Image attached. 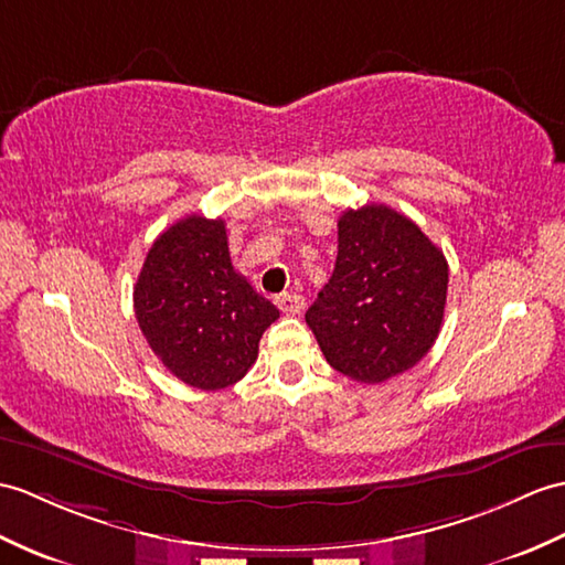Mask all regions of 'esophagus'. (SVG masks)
<instances>
[{"label":"esophagus","mask_w":565,"mask_h":565,"mask_svg":"<svg viewBox=\"0 0 565 565\" xmlns=\"http://www.w3.org/2000/svg\"><path fill=\"white\" fill-rule=\"evenodd\" d=\"M277 306L284 315H300L306 308V300H303V296H298V294H281L277 298Z\"/></svg>","instance_id":"34e87169"}]
</instances>
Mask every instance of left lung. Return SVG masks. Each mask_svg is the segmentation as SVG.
I'll use <instances>...</instances> for the list:
<instances>
[{
    "label": "left lung",
    "instance_id": "obj_1",
    "mask_svg": "<svg viewBox=\"0 0 565 565\" xmlns=\"http://www.w3.org/2000/svg\"><path fill=\"white\" fill-rule=\"evenodd\" d=\"M332 279L306 322L327 363L377 385L422 361L438 339L448 259L412 218L385 204L339 216Z\"/></svg>",
    "mask_w": 565,
    "mask_h": 565
}]
</instances>
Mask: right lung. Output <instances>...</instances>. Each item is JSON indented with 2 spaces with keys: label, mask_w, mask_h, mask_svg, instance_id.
Instances as JSON below:
<instances>
[{
  "label": "right lung",
  "mask_w": 565,
  "mask_h": 565,
  "mask_svg": "<svg viewBox=\"0 0 565 565\" xmlns=\"http://www.w3.org/2000/svg\"><path fill=\"white\" fill-rule=\"evenodd\" d=\"M135 315L170 373L221 390L250 371L279 310L231 265L226 221L192 214L153 241L135 284Z\"/></svg>",
  "instance_id": "1"
}]
</instances>
